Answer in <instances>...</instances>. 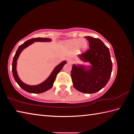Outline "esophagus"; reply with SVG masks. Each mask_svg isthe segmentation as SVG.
<instances>
[{"instance_id": "1", "label": "esophagus", "mask_w": 134, "mask_h": 134, "mask_svg": "<svg viewBox=\"0 0 134 134\" xmlns=\"http://www.w3.org/2000/svg\"><path fill=\"white\" fill-rule=\"evenodd\" d=\"M67 62H69V63H70L71 62V58H67Z\"/></svg>"}]
</instances>
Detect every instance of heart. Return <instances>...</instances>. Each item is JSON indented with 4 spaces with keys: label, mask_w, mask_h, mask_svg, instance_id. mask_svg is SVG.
I'll return each instance as SVG.
<instances>
[{
    "label": "heart",
    "mask_w": 134,
    "mask_h": 134,
    "mask_svg": "<svg viewBox=\"0 0 134 134\" xmlns=\"http://www.w3.org/2000/svg\"><path fill=\"white\" fill-rule=\"evenodd\" d=\"M67 44L71 47H77L80 49H85L87 47V41L85 39H72L68 40Z\"/></svg>",
    "instance_id": "heart-1"
}]
</instances>
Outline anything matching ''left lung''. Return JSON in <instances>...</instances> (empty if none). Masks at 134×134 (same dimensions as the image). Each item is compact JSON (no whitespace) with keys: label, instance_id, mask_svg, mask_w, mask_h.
I'll return each instance as SVG.
<instances>
[{"label":"left lung","instance_id":"8db88e82","mask_svg":"<svg viewBox=\"0 0 134 134\" xmlns=\"http://www.w3.org/2000/svg\"><path fill=\"white\" fill-rule=\"evenodd\" d=\"M89 43V49L78 55L89 67L73 64L71 76L73 86L85 93H94L108 83L112 70V62L109 48L99 38L85 37Z\"/></svg>","mask_w":134,"mask_h":134}]
</instances>
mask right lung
I'll return each mask as SVG.
<instances>
[{"label":"right lung","mask_w":134,"mask_h":134,"mask_svg":"<svg viewBox=\"0 0 134 134\" xmlns=\"http://www.w3.org/2000/svg\"><path fill=\"white\" fill-rule=\"evenodd\" d=\"M51 41V40L50 38H32V39L29 40L25 42L23 44H22L18 48L16 52L15 55L13 59L12 62V73L13 77H14L15 81L18 84L20 87H21L22 89L25 90L26 92L28 93H41L45 92L50 89L51 88L53 87V84L54 81L55 80L56 76L57 74L60 72L65 64H66V61H63L60 64H59L57 66L55 67V69L52 71L51 74H50L48 79L45 80L44 82L42 83L39 84L38 85L35 86H30L26 84H25L24 83L20 80V79L17 74L16 71V62L18 60V58L19 56L22 51L24 49L26 48L29 45L32 44L34 42H49Z\"/></svg>","instance_id":"add662e5"}]
</instances>
